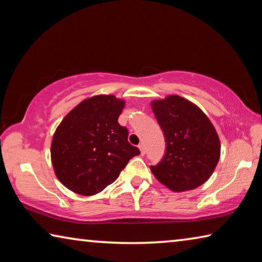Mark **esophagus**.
I'll return each mask as SVG.
<instances>
[{
  "label": "esophagus",
  "mask_w": 262,
  "mask_h": 262,
  "mask_svg": "<svg viewBox=\"0 0 262 262\" xmlns=\"http://www.w3.org/2000/svg\"><path fill=\"white\" fill-rule=\"evenodd\" d=\"M139 149L141 150V155H144L145 154V147H144L143 143H140L139 144Z\"/></svg>",
  "instance_id": "obj_1"
}]
</instances>
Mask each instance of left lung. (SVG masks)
<instances>
[{
  "label": "left lung",
  "mask_w": 262,
  "mask_h": 262,
  "mask_svg": "<svg viewBox=\"0 0 262 262\" xmlns=\"http://www.w3.org/2000/svg\"><path fill=\"white\" fill-rule=\"evenodd\" d=\"M151 106L165 137V154L150 170L174 192L199 187L209 179L220 159L214 126L198 106L179 96H168Z\"/></svg>",
  "instance_id": "obj_1"
}]
</instances>
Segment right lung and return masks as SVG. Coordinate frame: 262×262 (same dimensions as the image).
<instances>
[{
	"mask_svg": "<svg viewBox=\"0 0 262 262\" xmlns=\"http://www.w3.org/2000/svg\"><path fill=\"white\" fill-rule=\"evenodd\" d=\"M125 101L100 95L83 100L66 115L53 136L55 174L73 192L95 195L118 179L129 159L140 155L119 125Z\"/></svg>",
	"mask_w": 262,
	"mask_h": 262,
	"instance_id": "obj_1",
	"label": "right lung"
}]
</instances>
